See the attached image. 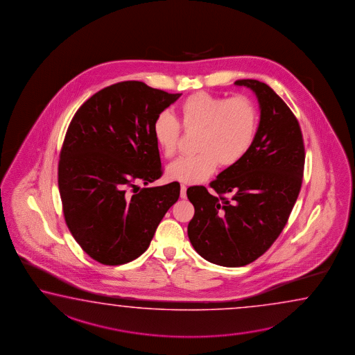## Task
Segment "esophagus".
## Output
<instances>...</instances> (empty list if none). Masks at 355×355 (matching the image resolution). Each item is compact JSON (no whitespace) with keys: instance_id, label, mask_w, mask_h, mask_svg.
Instances as JSON below:
<instances>
[{"instance_id":"34e87169","label":"esophagus","mask_w":355,"mask_h":355,"mask_svg":"<svg viewBox=\"0 0 355 355\" xmlns=\"http://www.w3.org/2000/svg\"><path fill=\"white\" fill-rule=\"evenodd\" d=\"M181 198H186L187 197V187L184 184H181Z\"/></svg>"}]
</instances>
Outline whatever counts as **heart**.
Returning a JSON list of instances; mask_svg holds the SVG:
<instances>
[{
    "label": "heart",
    "mask_w": 355,
    "mask_h": 355,
    "mask_svg": "<svg viewBox=\"0 0 355 355\" xmlns=\"http://www.w3.org/2000/svg\"><path fill=\"white\" fill-rule=\"evenodd\" d=\"M178 119L184 131H198L195 155L181 157L166 168L171 180L183 183L206 181L217 166H232L252 148L258 130V110L245 96H224L196 92L182 102ZM169 112L154 121L153 132L166 158L178 150L181 125Z\"/></svg>",
    "instance_id": "b5f03b06"
}]
</instances>
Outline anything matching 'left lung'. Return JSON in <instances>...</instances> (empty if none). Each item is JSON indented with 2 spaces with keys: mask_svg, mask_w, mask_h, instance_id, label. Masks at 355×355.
I'll list each match as a JSON object with an SVG mask.
<instances>
[{
  "mask_svg": "<svg viewBox=\"0 0 355 355\" xmlns=\"http://www.w3.org/2000/svg\"><path fill=\"white\" fill-rule=\"evenodd\" d=\"M235 85L250 88L259 102L253 145L211 182L215 193L203 186L187 189L195 206L189 241L206 261L223 267H243L267 252L288 221L304 177V139L296 116L266 83Z\"/></svg>",
  "mask_w": 355,
  "mask_h": 355,
  "instance_id": "obj_1",
  "label": "left lung"
}]
</instances>
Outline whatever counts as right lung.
Instances as JSON below:
<instances>
[{"label": "right lung", "mask_w": 355, "mask_h": 355, "mask_svg": "<svg viewBox=\"0 0 355 355\" xmlns=\"http://www.w3.org/2000/svg\"><path fill=\"white\" fill-rule=\"evenodd\" d=\"M181 94L125 80L94 94L73 116L60 150L59 193L73 238L101 264L120 266L144 253L180 197L178 182L137 183L162 177L153 126Z\"/></svg>", "instance_id": "obj_1"}]
</instances>
